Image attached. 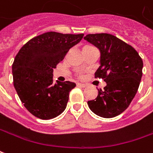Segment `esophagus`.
Listing matches in <instances>:
<instances>
[{
    "label": "esophagus",
    "instance_id": "1",
    "mask_svg": "<svg viewBox=\"0 0 153 153\" xmlns=\"http://www.w3.org/2000/svg\"><path fill=\"white\" fill-rule=\"evenodd\" d=\"M78 86H79V87L81 88H85L86 86H87V84H81V83H78Z\"/></svg>",
    "mask_w": 153,
    "mask_h": 153
}]
</instances>
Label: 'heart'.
<instances>
[{"mask_svg": "<svg viewBox=\"0 0 153 153\" xmlns=\"http://www.w3.org/2000/svg\"><path fill=\"white\" fill-rule=\"evenodd\" d=\"M89 47H91V46H85L84 48V49H87V48H89Z\"/></svg>", "mask_w": 153, "mask_h": 153, "instance_id": "obj_1", "label": "heart"}]
</instances>
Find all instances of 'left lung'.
Returning a JSON list of instances; mask_svg holds the SVG:
<instances>
[{
    "label": "left lung",
    "instance_id": "left-lung-1",
    "mask_svg": "<svg viewBox=\"0 0 153 153\" xmlns=\"http://www.w3.org/2000/svg\"><path fill=\"white\" fill-rule=\"evenodd\" d=\"M84 39L100 51V66L95 78L106 82L94 100L88 101L93 113L105 118L128 108L135 97L143 75V63L136 50L110 34H89Z\"/></svg>",
    "mask_w": 153,
    "mask_h": 153
}]
</instances>
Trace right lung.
<instances>
[{
  "label": "right lung",
  "mask_w": 153,
  "mask_h": 153,
  "mask_svg": "<svg viewBox=\"0 0 153 153\" xmlns=\"http://www.w3.org/2000/svg\"><path fill=\"white\" fill-rule=\"evenodd\" d=\"M84 34L72 35L46 32L21 47L13 65L14 87L25 108L40 119H51L67 106L73 82H53V71L70 48Z\"/></svg>",
  "instance_id": "right-lung-1"
}]
</instances>
